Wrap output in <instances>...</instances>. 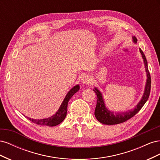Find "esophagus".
I'll return each mask as SVG.
<instances>
[{
    "mask_svg": "<svg viewBox=\"0 0 160 160\" xmlns=\"http://www.w3.org/2000/svg\"><path fill=\"white\" fill-rule=\"evenodd\" d=\"M81 82L83 84L88 85L91 83V77L88 75H85V76L83 77V78L81 79Z\"/></svg>",
    "mask_w": 160,
    "mask_h": 160,
    "instance_id": "obj_1",
    "label": "esophagus"
}]
</instances>
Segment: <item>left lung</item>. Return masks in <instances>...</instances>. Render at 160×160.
<instances>
[{
    "mask_svg": "<svg viewBox=\"0 0 160 160\" xmlns=\"http://www.w3.org/2000/svg\"><path fill=\"white\" fill-rule=\"evenodd\" d=\"M132 38L133 42L136 43L138 41L136 37H132ZM139 52L141 53L142 59L143 60L147 75L146 83V86H145L144 92L141 100L139 101L138 104L135 106L133 110H128V111H125V112L115 113L113 111H111L107 108L104 102L102 93H101V92L98 88H95L93 91L95 92L97 97H98V98H97V105L95 110V116L96 119L100 123L105 125H115L126 122L127 120L132 118L135 114L138 113L139 111L142 108L144 104L148 101L150 93V89H151V77H150V74L148 70V61L146 60V56H145L143 52L141 50V49H139Z\"/></svg>",
    "mask_w": 160,
    "mask_h": 160,
    "instance_id": "left-lung-1",
    "label": "left lung"
}]
</instances>
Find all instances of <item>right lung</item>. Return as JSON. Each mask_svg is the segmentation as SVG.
Returning <instances> with one entry per match:
<instances>
[{
  "instance_id": "right-lung-1",
  "label": "right lung",
  "mask_w": 160,
  "mask_h": 160,
  "mask_svg": "<svg viewBox=\"0 0 160 160\" xmlns=\"http://www.w3.org/2000/svg\"><path fill=\"white\" fill-rule=\"evenodd\" d=\"M80 88L79 85H77L74 86L73 88H71L67 94L66 95L64 100L60 106V108L58 109L55 115H53L51 117L45 118V119H31L30 118L26 117L27 119L31 121L32 122L35 123L37 125H47V126L52 127L56 126V125L60 124L62 121H63L66 117L67 111V105H68V102L69 99L72 98L75 93L79 90Z\"/></svg>"
}]
</instances>
